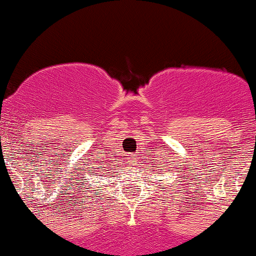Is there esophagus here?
Segmentation results:
<instances>
[{
    "instance_id": "obj_1",
    "label": "esophagus",
    "mask_w": 256,
    "mask_h": 256,
    "mask_svg": "<svg viewBox=\"0 0 256 256\" xmlns=\"http://www.w3.org/2000/svg\"><path fill=\"white\" fill-rule=\"evenodd\" d=\"M128 162L131 164V166H132V164L136 162L135 154H130V156H128Z\"/></svg>"
}]
</instances>
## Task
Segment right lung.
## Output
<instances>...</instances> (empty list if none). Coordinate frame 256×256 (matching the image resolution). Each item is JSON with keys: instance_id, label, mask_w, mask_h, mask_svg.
Wrapping results in <instances>:
<instances>
[{"instance_id": "obj_1", "label": "right lung", "mask_w": 256, "mask_h": 256, "mask_svg": "<svg viewBox=\"0 0 256 256\" xmlns=\"http://www.w3.org/2000/svg\"><path fill=\"white\" fill-rule=\"evenodd\" d=\"M106 171H108V170H106ZM98 176H99V174H98Z\"/></svg>"}]
</instances>
